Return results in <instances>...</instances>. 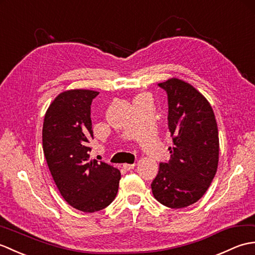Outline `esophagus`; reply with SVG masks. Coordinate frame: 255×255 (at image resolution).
Segmentation results:
<instances>
[{"instance_id":"34e87169","label":"esophagus","mask_w":255,"mask_h":255,"mask_svg":"<svg viewBox=\"0 0 255 255\" xmlns=\"http://www.w3.org/2000/svg\"><path fill=\"white\" fill-rule=\"evenodd\" d=\"M134 167H135V163H124V165H123V169H124V170H127V171L132 170Z\"/></svg>"}]
</instances>
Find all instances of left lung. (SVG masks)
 <instances>
[{
	"label": "left lung",
	"mask_w": 255,
	"mask_h": 255,
	"mask_svg": "<svg viewBox=\"0 0 255 255\" xmlns=\"http://www.w3.org/2000/svg\"><path fill=\"white\" fill-rule=\"evenodd\" d=\"M167 93L168 128L173 147L151 183L155 199L171 208L194 204L216 174L218 128L206 98L192 85L171 78L158 84Z\"/></svg>",
	"instance_id": "8db88e82"
}]
</instances>
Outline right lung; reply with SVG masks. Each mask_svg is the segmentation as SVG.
<instances>
[{"label":"right lung","instance_id":"obj_1","mask_svg":"<svg viewBox=\"0 0 255 255\" xmlns=\"http://www.w3.org/2000/svg\"><path fill=\"white\" fill-rule=\"evenodd\" d=\"M98 92L67 90L44 116L42 147L49 170L61 195L85 213L106 208L116 199L121 173L104 161L89 160L94 139L90 106Z\"/></svg>","mask_w":255,"mask_h":255}]
</instances>
